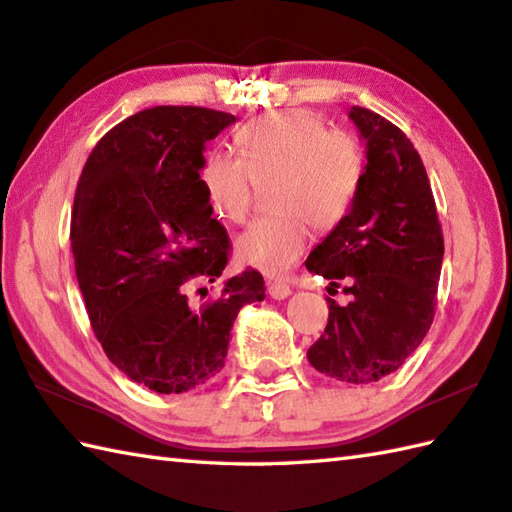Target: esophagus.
I'll return each mask as SVG.
<instances>
[{
    "label": "esophagus",
    "mask_w": 512,
    "mask_h": 512,
    "mask_svg": "<svg viewBox=\"0 0 512 512\" xmlns=\"http://www.w3.org/2000/svg\"><path fill=\"white\" fill-rule=\"evenodd\" d=\"M290 293H293V290H290L288 284H284V282H268V295L273 297V299H286V297H290Z\"/></svg>",
    "instance_id": "esophagus-1"
}]
</instances>
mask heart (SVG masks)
<instances>
[{
    "mask_svg": "<svg viewBox=\"0 0 512 512\" xmlns=\"http://www.w3.org/2000/svg\"><path fill=\"white\" fill-rule=\"evenodd\" d=\"M239 157L208 150L199 182L210 206L242 224L257 186L275 182L277 215L257 219L235 242L242 264L264 275H284L308 244V224L328 230L342 222L357 195L364 153L346 130H326L308 110H275L239 128Z\"/></svg>",
    "mask_w": 512,
    "mask_h": 512,
    "instance_id": "obj_1",
    "label": "heart"
}]
</instances>
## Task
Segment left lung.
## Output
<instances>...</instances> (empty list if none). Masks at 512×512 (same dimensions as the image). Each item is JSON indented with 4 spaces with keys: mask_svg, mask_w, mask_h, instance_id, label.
Returning a JSON list of instances; mask_svg holds the SVG:
<instances>
[{
    "mask_svg": "<svg viewBox=\"0 0 512 512\" xmlns=\"http://www.w3.org/2000/svg\"><path fill=\"white\" fill-rule=\"evenodd\" d=\"M366 144L357 195L306 259L310 273L346 279L353 302L328 299L324 335L308 348L319 373L373 384L402 368L435 317L444 237L422 157L388 119L348 110Z\"/></svg>",
    "mask_w": 512,
    "mask_h": 512,
    "instance_id": "1",
    "label": "left lung"
}]
</instances>
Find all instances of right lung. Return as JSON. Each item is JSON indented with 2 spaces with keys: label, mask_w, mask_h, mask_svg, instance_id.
I'll return each instance as SVG.
<instances>
[{
  "label": "right lung",
  "mask_w": 512,
  "mask_h": 512,
  "mask_svg": "<svg viewBox=\"0 0 512 512\" xmlns=\"http://www.w3.org/2000/svg\"><path fill=\"white\" fill-rule=\"evenodd\" d=\"M235 122L199 106L146 108L99 139L79 177L70 248L90 326L110 362L155 393L215 377L237 313L266 297L257 270L224 279L202 308L186 297L188 277L217 282L228 264L199 170Z\"/></svg>",
  "instance_id": "1"
}]
</instances>
